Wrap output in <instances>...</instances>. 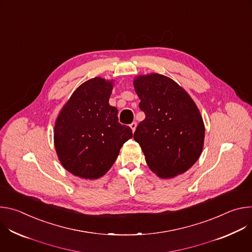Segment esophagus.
I'll use <instances>...</instances> for the list:
<instances>
[{
  "instance_id": "1",
  "label": "esophagus",
  "mask_w": 252,
  "mask_h": 252,
  "mask_svg": "<svg viewBox=\"0 0 252 252\" xmlns=\"http://www.w3.org/2000/svg\"><path fill=\"white\" fill-rule=\"evenodd\" d=\"M129 126H130V128L132 129V131H134L135 130V128H136V123H131L130 125H129Z\"/></svg>"
}]
</instances>
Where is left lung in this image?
Segmentation results:
<instances>
[{
  "instance_id": "8db88e82",
  "label": "left lung",
  "mask_w": 252,
  "mask_h": 252,
  "mask_svg": "<svg viewBox=\"0 0 252 252\" xmlns=\"http://www.w3.org/2000/svg\"><path fill=\"white\" fill-rule=\"evenodd\" d=\"M133 87L146 114L133 138L149 167L160 178L186 172L200 157L204 141V124L195 102L173 80L159 74L137 76Z\"/></svg>"
}]
</instances>
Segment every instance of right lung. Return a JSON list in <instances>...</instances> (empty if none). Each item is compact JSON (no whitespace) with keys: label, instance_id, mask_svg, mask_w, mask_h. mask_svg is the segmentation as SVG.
<instances>
[{"label":"right lung","instance_id":"obj_1","mask_svg":"<svg viewBox=\"0 0 252 252\" xmlns=\"http://www.w3.org/2000/svg\"><path fill=\"white\" fill-rule=\"evenodd\" d=\"M113 81L99 77L82 84L60 112L54 141L62 165L86 179L102 176L115 163L124 143L132 137L110 105Z\"/></svg>","mask_w":252,"mask_h":252}]
</instances>
